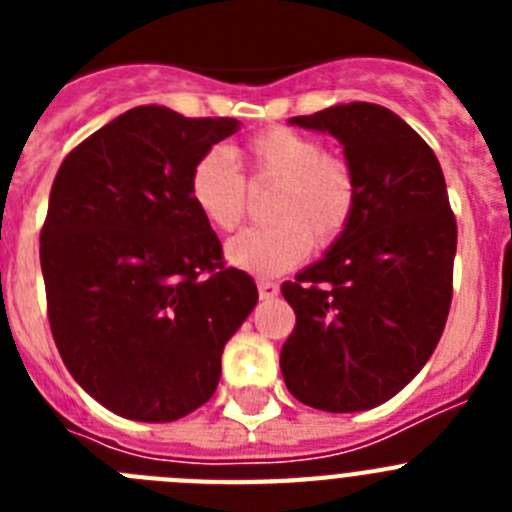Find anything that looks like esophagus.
Returning <instances> with one entry per match:
<instances>
[{
  "instance_id": "esophagus-1",
  "label": "esophagus",
  "mask_w": 512,
  "mask_h": 512,
  "mask_svg": "<svg viewBox=\"0 0 512 512\" xmlns=\"http://www.w3.org/2000/svg\"><path fill=\"white\" fill-rule=\"evenodd\" d=\"M256 287H259L261 300H274V297L279 295V284L277 282H266V279H261Z\"/></svg>"
}]
</instances>
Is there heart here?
Returning <instances> with one entry per match:
<instances>
[{
    "mask_svg": "<svg viewBox=\"0 0 512 512\" xmlns=\"http://www.w3.org/2000/svg\"><path fill=\"white\" fill-rule=\"evenodd\" d=\"M253 176L279 182L271 217L277 223L246 228L230 238L225 259L235 269L274 277L302 264L312 241L336 243L356 210L354 174L320 140L289 128H269L246 143ZM189 200L210 228L233 230L246 212V179L228 148L202 153L189 174Z\"/></svg>",
    "mask_w": 512,
    "mask_h": 512,
    "instance_id": "b5f03b06",
    "label": "heart"
}]
</instances>
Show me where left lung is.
<instances>
[{
    "instance_id": "left-lung-1",
    "label": "left lung",
    "mask_w": 512,
    "mask_h": 512,
    "mask_svg": "<svg viewBox=\"0 0 512 512\" xmlns=\"http://www.w3.org/2000/svg\"><path fill=\"white\" fill-rule=\"evenodd\" d=\"M289 122L338 138L356 210L323 259L282 284L297 325L279 366L310 408L359 413L431 359L451 307L456 220L436 153L387 107L336 104Z\"/></svg>"
}]
</instances>
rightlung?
Returning <instances> with one entry per match:
<instances>
[{
    "mask_svg": "<svg viewBox=\"0 0 512 512\" xmlns=\"http://www.w3.org/2000/svg\"><path fill=\"white\" fill-rule=\"evenodd\" d=\"M235 130L233 117L143 104L79 143L53 179L40 230L53 341L122 418L171 423L205 405L259 300L189 200L194 161Z\"/></svg>",
    "mask_w": 512,
    "mask_h": 512,
    "instance_id": "obj_1",
    "label": "right lung"
}]
</instances>
